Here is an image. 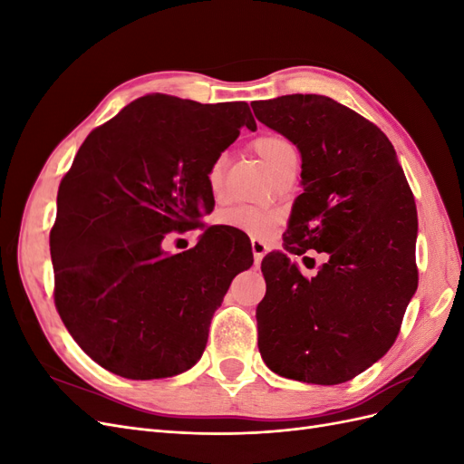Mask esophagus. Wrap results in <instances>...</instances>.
Segmentation results:
<instances>
[{
  "label": "esophagus",
  "instance_id": "esophagus-1",
  "mask_svg": "<svg viewBox=\"0 0 464 464\" xmlns=\"http://www.w3.org/2000/svg\"><path fill=\"white\" fill-rule=\"evenodd\" d=\"M251 251H254L256 263H261L263 256L266 254V244L261 242V240H257V237H254V240H251Z\"/></svg>",
  "mask_w": 464,
  "mask_h": 464
}]
</instances>
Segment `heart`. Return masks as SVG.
<instances>
[{
  "mask_svg": "<svg viewBox=\"0 0 464 464\" xmlns=\"http://www.w3.org/2000/svg\"><path fill=\"white\" fill-rule=\"evenodd\" d=\"M254 150L257 152V157L261 159V162L266 166V170L271 174H275L286 160L296 159V149H294V145L286 137L278 133L259 135L254 141ZM207 181H208L210 193H213L215 198H222L224 159H217L208 166ZM218 220L224 224V227L236 228L247 236H256V237H269L278 224V217L271 213V210L254 208V207H236L228 210V213L220 215Z\"/></svg>",
  "mask_w": 464,
  "mask_h": 464,
  "instance_id": "1",
  "label": "heart"
}]
</instances>
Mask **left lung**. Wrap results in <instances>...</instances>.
Returning <instances> with one entry per match:
<instances>
[{
  "mask_svg": "<svg viewBox=\"0 0 464 464\" xmlns=\"http://www.w3.org/2000/svg\"><path fill=\"white\" fill-rule=\"evenodd\" d=\"M251 108L298 147L304 188L285 251L261 263L259 353L283 377L344 383L385 356L418 288L414 195L387 135L333 98L286 94ZM307 248L330 254L312 279L289 261Z\"/></svg>",
  "mask_w": 464,
  "mask_h": 464,
  "instance_id": "8db88e82",
  "label": "left lung"
}]
</instances>
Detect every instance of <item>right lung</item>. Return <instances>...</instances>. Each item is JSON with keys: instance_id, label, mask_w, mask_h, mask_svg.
Instances as JSON below:
<instances>
[{"instance_id": "1", "label": "right lung", "mask_w": 464, "mask_h": 464, "mask_svg": "<svg viewBox=\"0 0 464 464\" xmlns=\"http://www.w3.org/2000/svg\"><path fill=\"white\" fill-rule=\"evenodd\" d=\"M246 102L149 94L91 131L58 191L50 234L53 300L75 343L128 379L172 377L198 363L208 325L251 247L207 228L168 256L166 234L201 227L215 207L207 172L244 128Z\"/></svg>"}]
</instances>
